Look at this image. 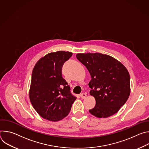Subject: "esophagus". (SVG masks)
<instances>
[{"label": "esophagus", "mask_w": 149, "mask_h": 149, "mask_svg": "<svg viewBox=\"0 0 149 149\" xmlns=\"http://www.w3.org/2000/svg\"><path fill=\"white\" fill-rule=\"evenodd\" d=\"M80 96H81V97L82 98H86V97H87V94H86V93H82V94H80Z\"/></svg>", "instance_id": "1"}]
</instances>
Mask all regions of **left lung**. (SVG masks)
<instances>
[{
  "label": "left lung",
  "mask_w": 149,
  "mask_h": 149,
  "mask_svg": "<svg viewBox=\"0 0 149 149\" xmlns=\"http://www.w3.org/2000/svg\"><path fill=\"white\" fill-rule=\"evenodd\" d=\"M76 57L91 77L90 93L96 104L89 112L98 118L109 117L117 113L130 94V77L127 68L108 55L77 54Z\"/></svg>",
  "instance_id": "1"
}]
</instances>
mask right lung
I'll list each match as a JSON object with an SVG mask.
<instances>
[{"label":"right lung","mask_w":149,"mask_h":149,"mask_svg":"<svg viewBox=\"0 0 149 149\" xmlns=\"http://www.w3.org/2000/svg\"><path fill=\"white\" fill-rule=\"evenodd\" d=\"M72 55L62 51L48 54L32 71L30 101L36 112L48 120L57 121L68 116L77 98L62 76V65Z\"/></svg>","instance_id":"obj_1"}]
</instances>
